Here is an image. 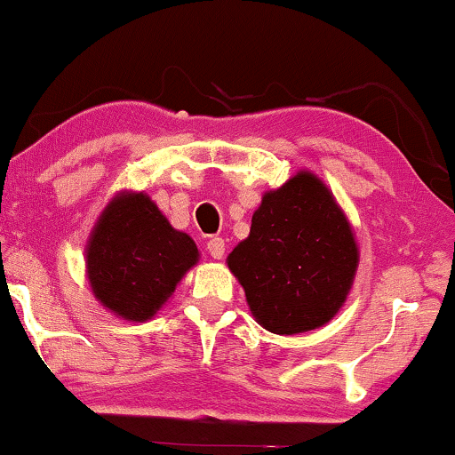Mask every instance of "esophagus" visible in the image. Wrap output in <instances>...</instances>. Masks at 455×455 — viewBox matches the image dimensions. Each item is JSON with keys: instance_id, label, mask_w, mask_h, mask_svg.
<instances>
[{"instance_id": "1", "label": "esophagus", "mask_w": 455, "mask_h": 455, "mask_svg": "<svg viewBox=\"0 0 455 455\" xmlns=\"http://www.w3.org/2000/svg\"><path fill=\"white\" fill-rule=\"evenodd\" d=\"M207 251L213 259H223V254H226V242L221 238H211L207 242Z\"/></svg>"}]
</instances>
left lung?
Here are the masks:
<instances>
[{
    "mask_svg": "<svg viewBox=\"0 0 455 455\" xmlns=\"http://www.w3.org/2000/svg\"><path fill=\"white\" fill-rule=\"evenodd\" d=\"M259 325L277 335L323 327L350 294L358 246L350 221L315 173L263 195L251 234L228 257Z\"/></svg>",
    "mask_w": 455,
    "mask_h": 455,
    "instance_id": "1",
    "label": "left lung"
}]
</instances>
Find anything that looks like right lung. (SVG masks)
I'll return each instance as SVG.
<instances>
[{
	"label": "right lung",
	"mask_w": 455,
	"mask_h": 455,
	"mask_svg": "<svg viewBox=\"0 0 455 455\" xmlns=\"http://www.w3.org/2000/svg\"><path fill=\"white\" fill-rule=\"evenodd\" d=\"M198 248L170 226L145 192H120L99 217L86 244V275L105 308L142 323L195 267Z\"/></svg>",
	"instance_id": "add662e5"
}]
</instances>
